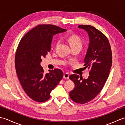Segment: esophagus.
Wrapping results in <instances>:
<instances>
[{"label":"esophagus","instance_id":"1","mask_svg":"<svg viewBox=\"0 0 125 125\" xmlns=\"http://www.w3.org/2000/svg\"><path fill=\"white\" fill-rule=\"evenodd\" d=\"M69 77V73H64V75H63V78H64V79H68Z\"/></svg>","mask_w":125,"mask_h":125}]
</instances>
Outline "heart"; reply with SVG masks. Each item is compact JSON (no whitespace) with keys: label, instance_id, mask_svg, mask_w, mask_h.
I'll list each match as a JSON object with an SVG mask.
<instances>
[{"label":"heart","instance_id":"obj_1","mask_svg":"<svg viewBox=\"0 0 125 125\" xmlns=\"http://www.w3.org/2000/svg\"><path fill=\"white\" fill-rule=\"evenodd\" d=\"M68 41L72 49L75 48H79L81 49V48L82 47V40L77 35H76V34L71 35L68 37ZM57 44L58 42H57L56 45H57Z\"/></svg>","mask_w":125,"mask_h":125}]
</instances>
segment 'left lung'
I'll use <instances>...</instances> for the list:
<instances>
[{
    "mask_svg": "<svg viewBox=\"0 0 125 125\" xmlns=\"http://www.w3.org/2000/svg\"><path fill=\"white\" fill-rule=\"evenodd\" d=\"M78 28L86 31L89 36L84 66L90 69V75L83 79L71 75L69 79L75 83V88L69 95L74 102L83 104L94 99L104 86L112 66V54L108 39L100 31L90 25H81Z\"/></svg>",
    "mask_w": 125,
    "mask_h": 125,
    "instance_id": "obj_1",
    "label": "left lung"
}]
</instances>
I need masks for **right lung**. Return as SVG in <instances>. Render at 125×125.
Here are the masks:
<instances>
[{
	"label": "right lung",
	"mask_w": 125,
	"mask_h": 125,
	"mask_svg": "<svg viewBox=\"0 0 125 125\" xmlns=\"http://www.w3.org/2000/svg\"><path fill=\"white\" fill-rule=\"evenodd\" d=\"M66 30L52 25H39L22 37L15 56L18 77L26 94L36 102H45L50 92L63 77L59 69L49 70L45 73L40 65L51 49L52 37Z\"/></svg>",
	"instance_id": "obj_1"
}]
</instances>
